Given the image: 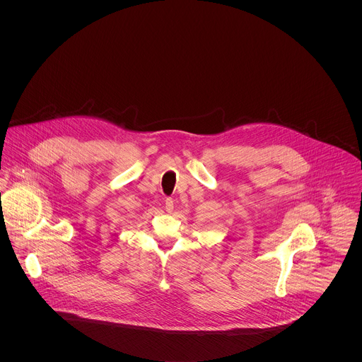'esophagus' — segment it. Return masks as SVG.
Here are the masks:
<instances>
[{"label":"esophagus","instance_id":"1","mask_svg":"<svg viewBox=\"0 0 362 362\" xmlns=\"http://www.w3.org/2000/svg\"><path fill=\"white\" fill-rule=\"evenodd\" d=\"M164 209H165V211H168V213H171V211H173V209H174V202H173V199H171V198H167V199H165Z\"/></svg>","mask_w":362,"mask_h":362}]
</instances>
